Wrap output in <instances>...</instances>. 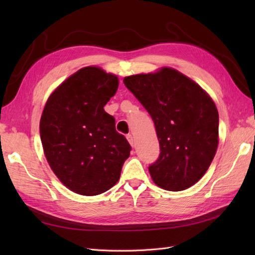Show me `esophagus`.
<instances>
[{"label":"esophagus","instance_id":"esophagus-1","mask_svg":"<svg viewBox=\"0 0 255 255\" xmlns=\"http://www.w3.org/2000/svg\"><path fill=\"white\" fill-rule=\"evenodd\" d=\"M127 140L129 141V143H130L131 147H133V145H134V138L132 137V134H130V133L127 134Z\"/></svg>","mask_w":255,"mask_h":255}]
</instances>
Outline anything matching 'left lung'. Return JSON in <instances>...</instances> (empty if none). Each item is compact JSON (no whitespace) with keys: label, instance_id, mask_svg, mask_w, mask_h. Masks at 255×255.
I'll list each match as a JSON object with an SVG mask.
<instances>
[{"label":"left lung","instance_id":"left-lung-1","mask_svg":"<svg viewBox=\"0 0 255 255\" xmlns=\"http://www.w3.org/2000/svg\"><path fill=\"white\" fill-rule=\"evenodd\" d=\"M124 83L154 123L160 155L149 166L153 182L172 192L191 187L208 170L217 151L219 115L214 101L171 68L130 75Z\"/></svg>","mask_w":255,"mask_h":255}]
</instances>
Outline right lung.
I'll return each mask as SVG.
<instances>
[{
  "instance_id": "add662e5",
  "label": "right lung",
  "mask_w": 255,
  "mask_h": 255,
  "mask_svg": "<svg viewBox=\"0 0 255 255\" xmlns=\"http://www.w3.org/2000/svg\"><path fill=\"white\" fill-rule=\"evenodd\" d=\"M118 78L97 67L69 77L48 99L40 138L51 170L72 192L94 196L118 182L131 147L104 111Z\"/></svg>"
}]
</instances>
